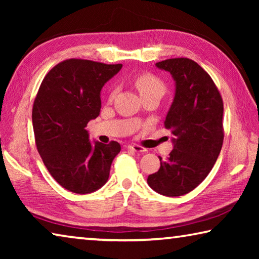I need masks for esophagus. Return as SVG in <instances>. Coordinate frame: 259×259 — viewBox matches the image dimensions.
I'll use <instances>...</instances> for the list:
<instances>
[{"label": "esophagus", "instance_id": "1", "mask_svg": "<svg viewBox=\"0 0 259 259\" xmlns=\"http://www.w3.org/2000/svg\"><path fill=\"white\" fill-rule=\"evenodd\" d=\"M128 150L134 152H146L147 150L145 147L137 145V144H133V145H128Z\"/></svg>", "mask_w": 259, "mask_h": 259}]
</instances>
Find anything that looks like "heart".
Instances as JSON below:
<instances>
[{
	"mask_svg": "<svg viewBox=\"0 0 259 259\" xmlns=\"http://www.w3.org/2000/svg\"><path fill=\"white\" fill-rule=\"evenodd\" d=\"M135 85L137 88L142 97L148 95H159L162 96L165 91V85L160 77L152 73H142L135 77ZM116 94V89H114L109 98L113 99Z\"/></svg>",
	"mask_w": 259,
	"mask_h": 259,
	"instance_id": "1",
	"label": "heart"
}]
</instances>
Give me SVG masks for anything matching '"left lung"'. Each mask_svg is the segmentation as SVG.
<instances>
[{
    "label": "left lung",
    "mask_w": 259,
    "mask_h": 259,
    "mask_svg": "<svg viewBox=\"0 0 259 259\" xmlns=\"http://www.w3.org/2000/svg\"><path fill=\"white\" fill-rule=\"evenodd\" d=\"M171 74L176 94L164 121L174 138V150L161 161L159 171L147 178L152 190L181 196L204 181L221 153L224 104L216 84L194 60L171 58L156 63Z\"/></svg>",
    "instance_id": "1"
}]
</instances>
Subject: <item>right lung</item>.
I'll list each match as a JSON object with an SVG mask.
<instances>
[{"mask_svg":"<svg viewBox=\"0 0 259 259\" xmlns=\"http://www.w3.org/2000/svg\"><path fill=\"white\" fill-rule=\"evenodd\" d=\"M87 59H66L43 78L34 99L32 120L35 144L55 181L76 194H88L106 184L117 142L91 145L85 129L100 113V90L120 71Z\"/></svg>","mask_w":259,"mask_h":259,"instance_id":"obj_1","label":"right lung"}]
</instances>
